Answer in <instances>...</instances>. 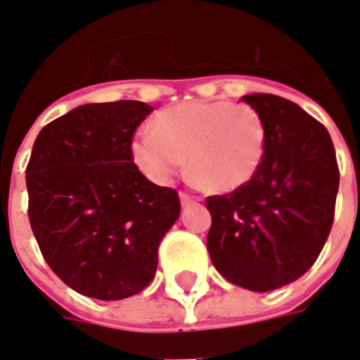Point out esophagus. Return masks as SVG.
<instances>
[{
    "instance_id": "esophagus-1",
    "label": "esophagus",
    "mask_w": 360,
    "mask_h": 360,
    "mask_svg": "<svg viewBox=\"0 0 360 360\" xmlns=\"http://www.w3.org/2000/svg\"><path fill=\"white\" fill-rule=\"evenodd\" d=\"M179 198H181V204H183V206H188V204L200 202V196L191 195V193H185V191H183V193H181Z\"/></svg>"
}]
</instances>
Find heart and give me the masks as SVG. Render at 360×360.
Returning <instances> with one entry per match:
<instances>
[{
  "instance_id": "heart-1",
  "label": "heart",
  "mask_w": 360,
  "mask_h": 360,
  "mask_svg": "<svg viewBox=\"0 0 360 360\" xmlns=\"http://www.w3.org/2000/svg\"><path fill=\"white\" fill-rule=\"evenodd\" d=\"M264 119L229 100H196L165 108L131 141V158L146 177L167 183L185 158L198 183L216 193L247 185L266 154Z\"/></svg>"
}]
</instances>
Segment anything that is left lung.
Segmentation results:
<instances>
[{
	"label": "left lung",
	"instance_id": "8db88e82",
	"mask_svg": "<svg viewBox=\"0 0 360 360\" xmlns=\"http://www.w3.org/2000/svg\"><path fill=\"white\" fill-rule=\"evenodd\" d=\"M243 102L264 119V160L247 185L206 198V247L227 281L271 291L301 278L324 249L340 167L328 129L297 103L274 94Z\"/></svg>",
	"mask_w": 360,
	"mask_h": 360
}]
</instances>
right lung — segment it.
Listing matches in <instances>:
<instances>
[{"label": "right lung", "mask_w": 360, "mask_h": 360, "mask_svg": "<svg viewBox=\"0 0 360 360\" xmlns=\"http://www.w3.org/2000/svg\"><path fill=\"white\" fill-rule=\"evenodd\" d=\"M150 111L136 100L86 103L36 136L27 165L28 219L44 260L77 293L102 301L141 293L179 218L177 191L154 185L131 158Z\"/></svg>", "instance_id": "obj_1"}]
</instances>
